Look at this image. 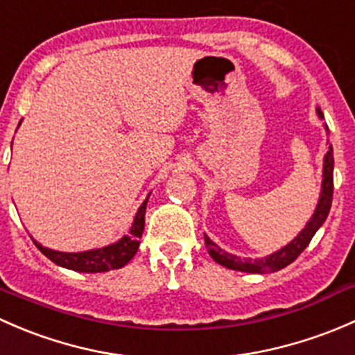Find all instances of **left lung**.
<instances>
[{"label":"left lung","instance_id":"1","mask_svg":"<svg viewBox=\"0 0 355 355\" xmlns=\"http://www.w3.org/2000/svg\"><path fill=\"white\" fill-rule=\"evenodd\" d=\"M318 118L323 119V112L320 107H316ZM324 130L328 131V128L324 126ZM331 198H334V148L331 145H328V152L324 155L323 160V181H321V193L320 200H318L316 210H314L313 217L309 218L306 227L302 229L287 246H284L282 250L275 251V253L268 254L265 258L258 259H250V258H239L236 254L227 253V251L220 250L214 241H210V237L205 234V246H207L208 254L218 263V265L225 266V268L231 270H239V272L246 273H272L279 272V270L286 268L287 265H291L302 251L308 248V244L311 243L313 236L316 234L318 229L324 224L328 214H330L331 208Z\"/></svg>","mask_w":355,"mask_h":355}]
</instances>
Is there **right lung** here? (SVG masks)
Listing matches in <instances>:
<instances>
[{
  "label": "right lung",
  "instance_id": "obj_1",
  "mask_svg": "<svg viewBox=\"0 0 355 355\" xmlns=\"http://www.w3.org/2000/svg\"><path fill=\"white\" fill-rule=\"evenodd\" d=\"M150 196V195H148ZM148 196L145 202L140 205L137 215H135L133 225H131L130 232L123 236L118 243L109 244L105 248H98V250L82 251V253H63V251H54L49 248H44L37 241L34 244L37 250L41 251L44 257H47L53 263L63 266V268L75 270V272L83 273H101L109 272V270L121 268L126 265L131 258L137 254L138 246H140V237L144 234L145 227V210H147Z\"/></svg>",
  "mask_w": 355,
  "mask_h": 355
}]
</instances>
